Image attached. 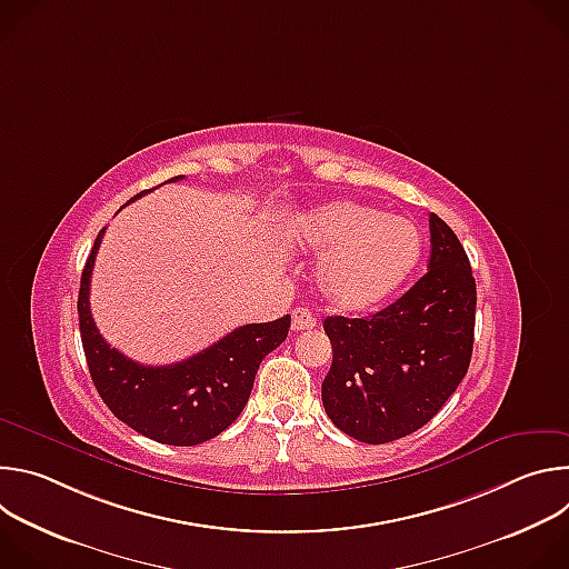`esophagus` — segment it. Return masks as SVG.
Returning a JSON list of instances; mask_svg holds the SVG:
<instances>
[{"label": "esophagus", "mask_w": 569, "mask_h": 569, "mask_svg": "<svg viewBox=\"0 0 569 569\" xmlns=\"http://www.w3.org/2000/svg\"><path fill=\"white\" fill-rule=\"evenodd\" d=\"M317 327V317L308 308L292 310V331H308Z\"/></svg>", "instance_id": "esophagus-1"}]
</instances>
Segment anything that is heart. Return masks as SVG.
<instances>
[{"mask_svg":"<svg viewBox=\"0 0 569 569\" xmlns=\"http://www.w3.org/2000/svg\"><path fill=\"white\" fill-rule=\"evenodd\" d=\"M290 246L315 259L319 288L336 310L378 306L408 279L423 252L421 227L362 202H329L297 213L288 224Z\"/></svg>","mask_w":569,"mask_h":569,"instance_id":"obj_1","label":"heart"}]
</instances>
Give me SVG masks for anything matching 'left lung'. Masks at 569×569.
<instances>
[{
	"mask_svg": "<svg viewBox=\"0 0 569 569\" xmlns=\"http://www.w3.org/2000/svg\"><path fill=\"white\" fill-rule=\"evenodd\" d=\"M430 242V270L400 299L362 319H323L333 347L323 410L362 443H389L423 428L468 371L475 277L459 238L437 213Z\"/></svg>",
	"mask_w": 569,
	"mask_h": 569,
	"instance_id": "obj_1",
	"label": "left lung"
}]
</instances>
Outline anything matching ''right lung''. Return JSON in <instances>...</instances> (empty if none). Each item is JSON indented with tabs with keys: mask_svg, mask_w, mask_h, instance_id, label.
<instances>
[{
	"mask_svg": "<svg viewBox=\"0 0 569 569\" xmlns=\"http://www.w3.org/2000/svg\"><path fill=\"white\" fill-rule=\"evenodd\" d=\"M103 233L106 227L94 240L78 290L80 340L97 391L119 421L157 443L198 446L218 437L246 408L261 360L288 336L290 315L266 323H246L176 365H139L103 340L90 310V281Z\"/></svg>",
	"mask_w": 569,
	"mask_h": 569,
	"instance_id": "1",
	"label": "right lung"
}]
</instances>
